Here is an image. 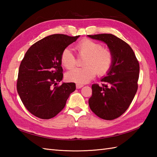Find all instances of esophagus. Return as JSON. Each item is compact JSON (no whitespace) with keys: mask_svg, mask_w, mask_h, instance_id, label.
Instances as JSON below:
<instances>
[{"mask_svg":"<svg viewBox=\"0 0 157 157\" xmlns=\"http://www.w3.org/2000/svg\"><path fill=\"white\" fill-rule=\"evenodd\" d=\"M83 86H84V85H82V84H76V88L77 89H79V88H82Z\"/></svg>","mask_w":157,"mask_h":157,"instance_id":"1","label":"esophagus"}]
</instances>
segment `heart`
<instances>
[{
	"label": "heart",
	"mask_w": 157,
	"mask_h": 157,
	"mask_svg": "<svg viewBox=\"0 0 157 157\" xmlns=\"http://www.w3.org/2000/svg\"><path fill=\"white\" fill-rule=\"evenodd\" d=\"M79 55L86 56L84 67L75 68L66 73L67 80L84 84L94 78L96 73L103 75L111 68L113 57L109 50L103 48L99 43L89 39H84L76 45ZM61 62L66 69H71L75 65V57L69 48L61 52Z\"/></svg>",
	"instance_id": "heart-1"
}]
</instances>
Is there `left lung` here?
Wrapping results in <instances>:
<instances>
[{"mask_svg": "<svg viewBox=\"0 0 157 157\" xmlns=\"http://www.w3.org/2000/svg\"><path fill=\"white\" fill-rule=\"evenodd\" d=\"M88 37L105 42L113 57L111 68L101 79L105 84L92 86L90 108L100 118L115 119L128 109L137 92L139 63L130 46L114 35L101 34Z\"/></svg>", "mask_w": 157, "mask_h": 157, "instance_id": "1", "label": "left lung"}]
</instances>
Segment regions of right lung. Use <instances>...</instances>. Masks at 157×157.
I'll list each match as a JSON object with an SVG mask.
<instances>
[{
    "label": "right lung",
    "mask_w": 157,
    "mask_h": 157,
    "mask_svg": "<svg viewBox=\"0 0 157 157\" xmlns=\"http://www.w3.org/2000/svg\"><path fill=\"white\" fill-rule=\"evenodd\" d=\"M79 36H46L26 52L19 66L17 90L25 108L37 117H54L65 107L70 94L75 90V83L57 84L63 78L61 52Z\"/></svg>",
    "instance_id": "add662e5"
}]
</instances>
